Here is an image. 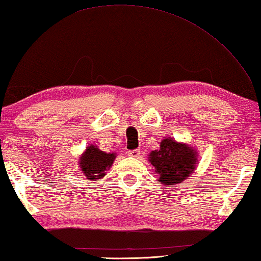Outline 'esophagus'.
<instances>
[{
    "label": "esophagus",
    "instance_id": "1",
    "mask_svg": "<svg viewBox=\"0 0 261 261\" xmlns=\"http://www.w3.org/2000/svg\"><path fill=\"white\" fill-rule=\"evenodd\" d=\"M129 156H130V157H135V158H138V157L140 156V150H139V149L130 150V151H129Z\"/></svg>",
    "mask_w": 261,
    "mask_h": 261
}]
</instances>
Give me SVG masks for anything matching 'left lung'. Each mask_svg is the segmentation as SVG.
Listing matches in <instances>:
<instances>
[{
    "label": "left lung",
    "mask_w": 261,
    "mask_h": 261,
    "mask_svg": "<svg viewBox=\"0 0 261 261\" xmlns=\"http://www.w3.org/2000/svg\"><path fill=\"white\" fill-rule=\"evenodd\" d=\"M198 157L195 147L167 137L161 141L160 149L149 152L148 161L154 166L157 181L165 187H172L180 185L195 173Z\"/></svg>",
    "instance_id": "8db88e82"
}]
</instances>
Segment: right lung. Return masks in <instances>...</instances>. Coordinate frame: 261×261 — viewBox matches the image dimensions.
I'll return each instance as SVG.
<instances>
[{
	"label": "right lung",
	"mask_w": 261,
	"mask_h": 261,
	"mask_svg": "<svg viewBox=\"0 0 261 261\" xmlns=\"http://www.w3.org/2000/svg\"><path fill=\"white\" fill-rule=\"evenodd\" d=\"M116 152H105L95 145H88L80 155L78 165L83 174L90 181H98L106 175L115 161Z\"/></svg>",
	"instance_id": "add662e5"
}]
</instances>
